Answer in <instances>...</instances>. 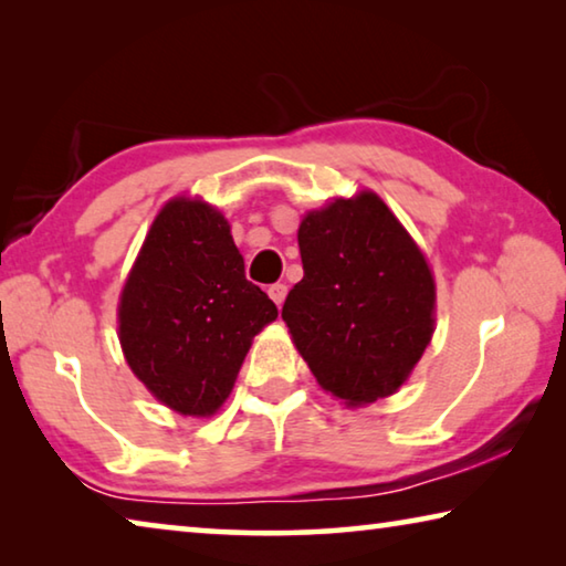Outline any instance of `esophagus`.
Segmentation results:
<instances>
[{
	"label": "esophagus",
	"instance_id": "34e87169",
	"mask_svg": "<svg viewBox=\"0 0 566 566\" xmlns=\"http://www.w3.org/2000/svg\"><path fill=\"white\" fill-rule=\"evenodd\" d=\"M270 296H272V302H274L276 306H282L284 300H286V284H282V282L272 284V286H270Z\"/></svg>",
	"mask_w": 566,
	"mask_h": 566
}]
</instances>
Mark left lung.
Instances as JSON below:
<instances>
[{"label":"left lung","instance_id":"obj_1","mask_svg":"<svg viewBox=\"0 0 566 566\" xmlns=\"http://www.w3.org/2000/svg\"><path fill=\"white\" fill-rule=\"evenodd\" d=\"M296 239L304 276L282 319L312 375L352 407L395 395L434 332L424 254L371 191L310 212Z\"/></svg>","mask_w":566,"mask_h":566}]
</instances>
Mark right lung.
<instances>
[{
  "instance_id": "1",
  "label": "right lung",
  "mask_w": 566,
  "mask_h": 566,
  "mask_svg": "<svg viewBox=\"0 0 566 566\" xmlns=\"http://www.w3.org/2000/svg\"><path fill=\"white\" fill-rule=\"evenodd\" d=\"M274 319L214 207L175 199L161 209L119 300L124 357L151 395L179 415H214Z\"/></svg>"
}]
</instances>
